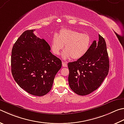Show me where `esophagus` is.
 I'll list each match as a JSON object with an SVG mask.
<instances>
[{"mask_svg":"<svg viewBox=\"0 0 124 124\" xmlns=\"http://www.w3.org/2000/svg\"><path fill=\"white\" fill-rule=\"evenodd\" d=\"M62 66L64 67H67V63L66 62H62Z\"/></svg>","mask_w":124,"mask_h":124,"instance_id":"obj_1","label":"esophagus"}]
</instances>
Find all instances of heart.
Instances as JSON below:
<instances>
[{"label": "heart", "instance_id": "obj_1", "mask_svg": "<svg viewBox=\"0 0 124 124\" xmlns=\"http://www.w3.org/2000/svg\"><path fill=\"white\" fill-rule=\"evenodd\" d=\"M91 44L92 39L88 33L62 28L53 36L51 40V49L55 55H58L64 46L62 58L67 60L71 57L73 60H78L86 54Z\"/></svg>", "mask_w": 124, "mask_h": 124}]
</instances>
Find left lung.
Instances as JSON below:
<instances>
[{"instance_id": "8db88e82", "label": "left lung", "mask_w": 124, "mask_h": 124, "mask_svg": "<svg viewBox=\"0 0 124 124\" xmlns=\"http://www.w3.org/2000/svg\"><path fill=\"white\" fill-rule=\"evenodd\" d=\"M68 82L71 89L80 95H86L95 91L109 71V57L104 39L99 35V41L94 40L84 56L69 62Z\"/></svg>"}]
</instances>
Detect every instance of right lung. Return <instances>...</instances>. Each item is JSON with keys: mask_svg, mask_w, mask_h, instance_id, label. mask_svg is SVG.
I'll list each match as a JSON object with an SVG mask.
<instances>
[{"mask_svg": "<svg viewBox=\"0 0 124 124\" xmlns=\"http://www.w3.org/2000/svg\"><path fill=\"white\" fill-rule=\"evenodd\" d=\"M26 30L15 42L11 55V72L22 89L35 96H43L50 91L62 61L53 55L44 39Z\"/></svg>", "mask_w": 124, "mask_h": 124, "instance_id": "1", "label": "right lung"}]
</instances>
